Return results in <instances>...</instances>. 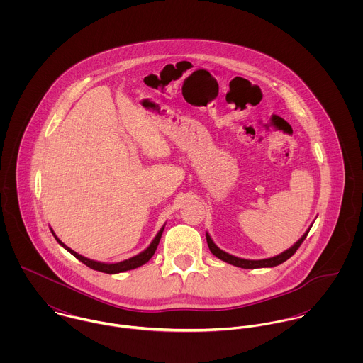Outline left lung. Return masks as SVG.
I'll return each instance as SVG.
<instances>
[{
    "instance_id": "8db88e82",
    "label": "left lung",
    "mask_w": 363,
    "mask_h": 363,
    "mask_svg": "<svg viewBox=\"0 0 363 363\" xmlns=\"http://www.w3.org/2000/svg\"><path fill=\"white\" fill-rule=\"evenodd\" d=\"M311 228L303 233V236H302L292 247H289L288 250L282 252L281 255H278V256H275V257L264 259H240V257H235V256H232V255H229V253L220 250V249L213 243V240L211 239L209 233H206V236H207L208 247H209L211 253H212L215 257H218V259H222V261H225V262H228V264H232V265L240 267V268H271V267H275V265L282 264L284 261L291 259V257L296 253V250L299 249V246H301V245L303 243V240L306 239V236H308Z\"/></svg>"
}]
</instances>
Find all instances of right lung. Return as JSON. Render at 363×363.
<instances>
[{"label": "right lung", "mask_w": 363, "mask_h": 363, "mask_svg": "<svg viewBox=\"0 0 363 363\" xmlns=\"http://www.w3.org/2000/svg\"><path fill=\"white\" fill-rule=\"evenodd\" d=\"M163 229H164V225L160 228V230L157 232V235L155 236V239L151 242V245L144 250V252H141L140 255H137V256H134V257H131V259H124V261H120V262H114V264H108V262H101V261H95V259H86V257H84V256H81V255H78L77 252H74V250H71L69 247H67L55 235H54V232L52 230V236L55 238V240L65 249V250H68L74 257H77V259H79L81 262H84L85 265H88L89 268H92V269H96V271H101V272H106V274H118V272H124V271H128V269H134V268H138V267H141V265H144L145 262H148L151 257L155 255L156 247H157V245H159V240H160V238H162V233H163Z\"/></svg>", "instance_id": "add662e5"}]
</instances>
